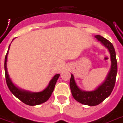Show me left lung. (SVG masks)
Returning <instances> with one entry per match:
<instances>
[{"label":"left lung","mask_w":123,"mask_h":123,"mask_svg":"<svg viewBox=\"0 0 123 123\" xmlns=\"http://www.w3.org/2000/svg\"><path fill=\"white\" fill-rule=\"evenodd\" d=\"M95 37L98 40L100 41L105 47L107 48L111 54L112 65L111 71L108 73L106 79L96 90L92 92H84L80 90L77 86L73 75H71L70 79V88L73 98L80 103L90 106L98 105L111 95L114 89L117 73V61L112 44L100 35H97Z\"/></svg>","instance_id":"left-lung-1"}]
</instances>
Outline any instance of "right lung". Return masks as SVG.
Masks as SVG:
<instances>
[{
  "instance_id": "right-lung-1",
  "label": "right lung",
  "mask_w": 123,
  "mask_h": 123,
  "mask_svg": "<svg viewBox=\"0 0 123 123\" xmlns=\"http://www.w3.org/2000/svg\"><path fill=\"white\" fill-rule=\"evenodd\" d=\"M10 47V46H9ZM9 52V50H8ZM8 52L6 53L5 58V78L6 84L9 87L11 93L15 96L18 99H19L23 103L26 104L30 106H35V105H38L40 104L44 103L46 102L50 97L52 95V93L53 90L55 89V86L56 85V83L58 80V77L60 75L56 74V75L54 76V77L52 79L50 82L49 83L48 87L42 92H38V93H31L27 91H23V90H19L13 84L11 81V80L9 78L8 71H7V68H6V61H7V56H8Z\"/></svg>"
}]
</instances>
